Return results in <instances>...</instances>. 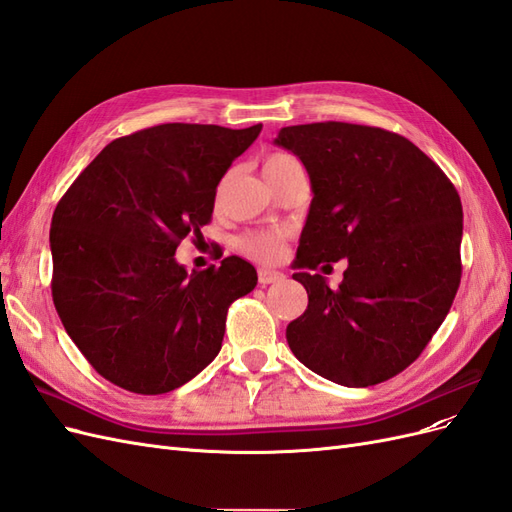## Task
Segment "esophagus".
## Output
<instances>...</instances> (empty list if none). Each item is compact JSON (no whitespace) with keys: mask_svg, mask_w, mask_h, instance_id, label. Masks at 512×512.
Here are the masks:
<instances>
[{"mask_svg":"<svg viewBox=\"0 0 512 512\" xmlns=\"http://www.w3.org/2000/svg\"><path fill=\"white\" fill-rule=\"evenodd\" d=\"M284 277H286V275H284L282 271H275V269H258V282H260L262 286L282 282Z\"/></svg>","mask_w":512,"mask_h":512,"instance_id":"obj_1","label":"esophagus"}]
</instances>
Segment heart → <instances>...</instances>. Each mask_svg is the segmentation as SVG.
I'll return each mask as SVG.
<instances>
[{
    "instance_id": "1",
    "label": "heart",
    "mask_w": 512,
    "mask_h": 512,
    "mask_svg": "<svg viewBox=\"0 0 512 512\" xmlns=\"http://www.w3.org/2000/svg\"><path fill=\"white\" fill-rule=\"evenodd\" d=\"M292 156L288 153H271V156L265 160V166H262V173H267V170L273 168H280L286 164H294ZM239 250L250 256L258 262H277L282 260L284 250H286V235L282 230H256V232H247L239 239Z\"/></svg>"
}]
</instances>
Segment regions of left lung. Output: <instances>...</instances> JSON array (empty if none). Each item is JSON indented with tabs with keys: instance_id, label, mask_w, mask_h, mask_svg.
<instances>
[{
	"instance_id": "1",
	"label": "left lung",
	"mask_w": 512,
	"mask_h": 512,
	"mask_svg": "<svg viewBox=\"0 0 512 512\" xmlns=\"http://www.w3.org/2000/svg\"><path fill=\"white\" fill-rule=\"evenodd\" d=\"M312 183L294 269L307 309L286 329L292 354L342 386L397 376L425 350L461 282L455 185L408 138L356 123L282 128L275 138ZM346 257L337 291L307 268Z\"/></svg>"
}]
</instances>
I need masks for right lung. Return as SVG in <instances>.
Wrapping results in <instances>:
<instances>
[{
    "label": "right lung",
    "instance_id": "right-lung-1",
    "mask_svg": "<svg viewBox=\"0 0 512 512\" xmlns=\"http://www.w3.org/2000/svg\"><path fill=\"white\" fill-rule=\"evenodd\" d=\"M260 130L162 123L121 136L61 196L51 222L53 303L108 382L162 395L218 356L228 305L254 290L256 269L228 256L188 273L175 252L211 222L220 179Z\"/></svg>",
    "mask_w": 512,
    "mask_h": 512
}]
</instances>
